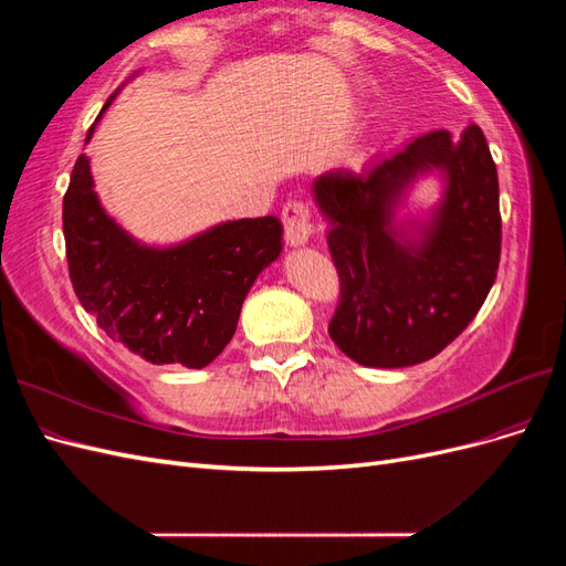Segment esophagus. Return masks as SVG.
<instances>
[{
  "mask_svg": "<svg viewBox=\"0 0 566 566\" xmlns=\"http://www.w3.org/2000/svg\"><path fill=\"white\" fill-rule=\"evenodd\" d=\"M281 219H283V229H285V241L290 245H304L306 241H310V235L314 231L310 202H304L300 198L287 200L283 205Z\"/></svg>",
  "mask_w": 566,
  "mask_h": 566,
  "instance_id": "obj_1",
  "label": "esophagus"
}]
</instances>
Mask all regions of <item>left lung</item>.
<instances>
[{"instance_id":"obj_1","label":"left lung","mask_w":566,"mask_h":566,"mask_svg":"<svg viewBox=\"0 0 566 566\" xmlns=\"http://www.w3.org/2000/svg\"><path fill=\"white\" fill-rule=\"evenodd\" d=\"M441 168L448 193L418 244L399 242L392 212L420 174ZM328 219L339 302L335 345L368 368H406L437 356L482 310L501 262L499 172L484 132L453 142L434 129L364 172L337 167L314 181Z\"/></svg>"}]
</instances>
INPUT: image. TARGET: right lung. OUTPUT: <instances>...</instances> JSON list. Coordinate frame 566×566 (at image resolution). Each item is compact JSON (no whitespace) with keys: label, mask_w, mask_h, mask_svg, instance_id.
<instances>
[{"label":"right lung","mask_w":566,"mask_h":566,"mask_svg":"<svg viewBox=\"0 0 566 566\" xmlns=\"http://www.w3.org/2000/svg\"><path fill=\"white\" fill-rule=\"evenodd\" d=\"M281 233L279 217H256L175 248L139 245L101 208L87 156L77 158L63 196L65 256L80 304L111 339L158 366L214 361L254 279L281 254Z\"/></svg>","instance_id":"1"}]
</instances>
